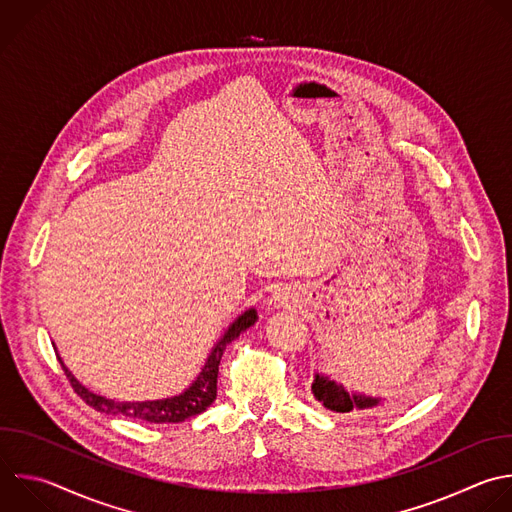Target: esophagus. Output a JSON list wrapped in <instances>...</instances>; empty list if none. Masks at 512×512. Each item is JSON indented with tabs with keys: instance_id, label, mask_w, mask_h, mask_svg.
Wrapping results in <instances>:
<instances>
[{
	"instance_id": "obj_1",
	"label": "esophagus",
	"mask_w": 512,
	"mask_h": 512,
	"mask_svg": "<svg viewBox=\"0 0 512 512\" xmlns=\"http://www.w3.org/2000/svg\"><path fill=\"white\" fill-rule=\"evenodd\" d=\"M269 303H271L273 307H287V305L291 303V295H289L285 289H277V291L271 295Z\"/></svg>"
}]
</instances>
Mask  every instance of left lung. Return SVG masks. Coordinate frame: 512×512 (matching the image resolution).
Here are the masks:
<instances>
[{
  "mask_svg": "<svg viewBox=\"0 0 512 512\" xmlns=\"http://www.w3.org/2000/svg\"><path fill=\"white\" fill-rule=\"evenodd\" d=\"M311 394L319 404L339 414H370L384 408L386 398L372 396L354 388H344L325 374H315L311 382Z\"/></svg>",
  "mask_w": 512,
  "mask_h": 512,
  "instance_id": "8db88e82",
  "label": "left lung"
}]
</instances>
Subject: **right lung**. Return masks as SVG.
Returning a JSON list of instances; mask_svg holds the SVG:
<instances>
[{
	"instance_id": "right-lung-1",
	"label": "right lung",
	"mask_w": 512,
	"mask_h": 512,
	"mask_svg": "<svg viewBox=\"0 0 512 512\" xmlns=\"http://www.w3.org/2000/svg\"><path fill=\"white\" fill-rule=\"evenodd\" d=\"M257 319H259V315H257L255 307H249L247 311L237 315L229 323L225 333L217 339V344L213 346L199 376L181 394L158 398V400H114V398L100 396V394L88 390L80 380H76V376L62 362L58 348H54V350H56V356H58L74 392L94 410H98L102 414L124 416L130 420H140V422H150V424H177V422H185L187 418H193V416L205 412L215 402L219 364H221V358H223L227 346L243 331H247L251 325H255Z\"/></svg>"
}]
</instances>
